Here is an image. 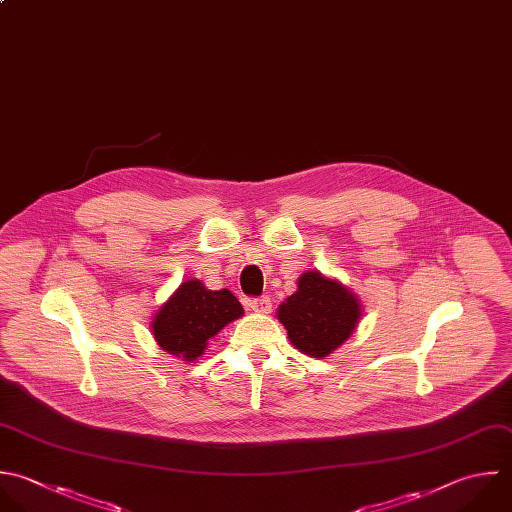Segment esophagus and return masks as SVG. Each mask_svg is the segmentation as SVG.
<instances>
[{"label":"esophagus","instance_id":"34e87169","mask_svg":"<svg viewBox=\"0 0 512 512\" xmlns=\"http://www.w3.org/2000/svg\"><path fill=\"white\" fill-rule=\"evenodd\" d=\"M250 308L254 312H260V314H270L272 310V300L268 296H260V298H252L250 300Z\"/></svg>","mask_w":512,"mask_h":512}]
</instances>
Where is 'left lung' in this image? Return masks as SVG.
Wrapping results in <instances>:
<instances>
[{"label":"left lung","mask_w":512,"mask_h":512,"mask_svg":"<svg viewBox=\"0 0 512 512\" xmlns=\"http://www.w3.org/2000/svg\"><path fill=\"white\" fill-rule=\"evenodd\" d=\"M278 318L298 350L324 358L352 334L360 318V302L320 272H304L298 290L280 304Z\"/></svg>","instance_id":"left-lung-1"}]
</instances>
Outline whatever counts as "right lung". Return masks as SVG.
Returning <instances> with one entry per match:
<instances>
[{
    "instance_id": "right-lung-1",
    "label": "right lung",
    "mask_w": 512,
    "mask_h": 512,
    "mask_svg": "<svg viewBox=\"0 0 512 512\" xmlns=\"http://www.w3.org/2000/svg\"><path fill=\"white\" fill-rule=\"evenodd\" d=\"M242 304L230 290H208L200 280L182 282L152 322L158 344L184 360H196L208 340L240 318Z\"/></svg>"
}]
</instances>
